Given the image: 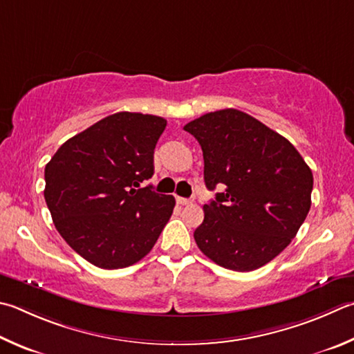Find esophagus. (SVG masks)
<instances>
[{
    "label": "esophagus",
    "mask_w": 354,
    "mask_h": 354,
    "mask_svg": "<svg viewBox=\"0 0 354 354\" xmlns=\"http://www.w3.org/2000/svg\"><path fill=\"white\" fill-rule=\"evenodd\" d=\"M176 201H178V204H181V205H189V204L194 203V198H192V199H187V198H181V196H178V198H176Z\"/></svg>",
    "instance_id": "obj_1"
}]
</instances>
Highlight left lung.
Instances as JSON below:
<instances>
[{
	"label": "left lung",
	"instance_id": "1",
	"mask_svg": "<svg viewBox=\"0 0 354 354\" xmlns=\"http://www.w3.org/2000/svg\"><path fill=\"white\" fill-rule=\"evenodd\" d=\"M184 130L203 149L205 187H224L204 204V221L194 234L198 248L232 271L265 266L310 212L311 169L288 139L234 108L204 114Z\"/></svg>",
	"mask_w": 354,
	"mask_h": 354
}]
</instances>
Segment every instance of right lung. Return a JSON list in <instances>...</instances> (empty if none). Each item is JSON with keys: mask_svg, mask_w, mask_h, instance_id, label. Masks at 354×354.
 <instances>
[{"mask_svg": "<svg viewBox=\"0 0 354 354\" xmlns=\"http://www.w3.org/2000/svg\"><path fill=\"white\" fill-rule=\"evenodd\" d=\"M167 120L115 113L68 139L44 169V199L55 229L102 269L131 266L150 252L175 198L140 187L155 171L153 153Z\"/></svg>", "mask_w": 354, "mask_h": 354, "instance_id": "add662e5", "label": "right lung"}]
</instances>
